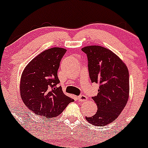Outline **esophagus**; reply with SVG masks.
<instances>
[{"label":"esophagus","instance_id":"esophagus-1","mask_svg":"<svg viewBox=\"0 0 148 148\" xmlns=\"http://www.w3.org/2000/svg\"><path fill=\"white\" fill-rule=\"evenodd\" d=\"M78 100L80 102H86L88 100V98L84 95H80L78 97Z\"/></svg>","mask_w":148,"mask_h":148}]
</instances>
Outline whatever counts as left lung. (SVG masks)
I'll return each instance as SVG.
<instances>
[{"mask_svg": "<svg viewBox=\"0 0 148 148\" xmlns=\"http://www.w3.org/2000/svg\"><path fill=\"white\" fill-rule=\"evenodd\" d=\"M82 50L86 54L91 82L99 84L98 95L92 97L98 111L86 119L97 126H106L119 116L129 94V74L124 62L110 50L89 45Z\"/></svg>", "mask_w": 148, "mask_h": 148, "instance_id": "1", "label": "left lung"}]
</instances>
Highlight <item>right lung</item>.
<instances>
[{"mask_svg":"<svg viewBox=\"0 0 148 148\" xmlns=\"http://www.w3.org/2000/svg\"><path fill=\"white\" fill-rule=\"evenodd\" d=\"M66 51L58 47L45 50L34 58L22 72L21 98L27 108L38 116L56 117L74 101L58 86V70Z\"/></svg>","mask_w":148,"mask_h":148,"instance_id":"right-lung-1","label":"right lung"}]
</instances>
